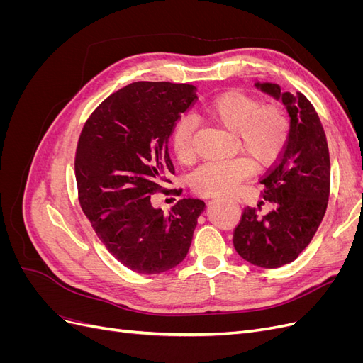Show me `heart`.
Instances as JSON below:
<instances>
[{
  "label": "heart",
  "instance_id": "b5f03b06",
  "mask_svg": "<svg viewBox=\"0 0 363 363\" xmlns=\"http://www.w3.org/2000/svg\"><path fill=\"white\" fill-rule=\"evenodd\" d=\"M201 115L213 124L230 130L235 136V150L247 156L208 162L191 177L192 189L204 196L232 194L252 172V163L263 169L276 163L289 138V116L279 104H260L257 98L244 92L228 91L200 107ZM194 124L188 118L175 123L171 148L183 164L194 162Z\"/></svg>",
  "mask_w": 363,
  "mask_h": 363
}]
</instances>
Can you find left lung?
Here are the masks:
<instances>
[{
    "label": "left lung",
    "instance_id": "8db88e82",
    "mask_svg": "<svg viewBox=\"0 0 363 363\" xmlns=\"http://www.w3.org/2000/svg\"><path fill=\"white\" fill-rule=\"evenodd\" d=\"M256 87L283 101L291 128L281 156L260 180L263 200L244 208L233 245L252 265L279 268L300 256L323 221L330 195V156L320 116L301 92H281L276 83ZM265 201L273 211L262 216Z\"/></svg>",
    "mask_w": 363,
    "mask_h": 363
}]
</instances>
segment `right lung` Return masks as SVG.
Wrapping results in <instances>:
<instances>
[{
    "mask_svg": "<svg viewBox=\"0 0 363 363\" xmlns=\"http://www.w3.org/2000/svg\"><path fill=\"white\" fill-rule=\"evenodd\" d=\"M195 92V86L184 83H131L95 108L77 145L83 212L108 252L139 274L177 267L206 207L203 200L183 199L164 215L151 204V195L171 183L168 140L180 115L196 100Z\"/></svg>",
    "mask_w": 363,
    "mask_h": 363,
    "instance_id": "add662e5",
    "label": "right lung"
}]
</instances>
